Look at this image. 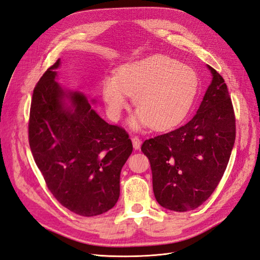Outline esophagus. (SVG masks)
<instances>
[{
    "label": "esophagus",
    "instance_id": "esophagus-1",
    "mask_svg": "<svg viewBox=\"0 0 260 260\" xmlns=\"http://www.w3.org/2000/svg\"><path fill=\"white\" fill-rule=\"evenodd\" d=\"M131 141L135 149H139L141 147V144H142V141H141L138 137H131Z\"/></svg>",
    "mask_w": 260,
    "mask_h": 260
}]
</instances>
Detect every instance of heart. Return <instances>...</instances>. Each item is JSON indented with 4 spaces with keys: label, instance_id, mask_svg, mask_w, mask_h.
<instances>
[{
    "label": "heart",
    "instance_id": "heart-1",
    "mask_svg": "<svg viewBox=\"0 0 260 260\" xmlns=\"http://www.w3.org/2000/svg\"><path fill=\"white\" fill-rule=\"evenodd\" d=\"M199 77L190 66L167 56H156L121 66L116 77L103 83V99L112 120L121 118L133 98L138 111L129 124L164 131L176 127L191 111L198 93Z\"/></svg>",
    "mask_w": 260,
    "mask_h": 260
}]
</instances>
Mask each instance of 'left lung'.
<instances>
[{
	"label": "left lung",
	"mask_w": 260,
	"mask_h": 260,
	"mask_svg": "<svg viewBox=\"0 0 260 260\" xmlns=\"http://www.w3.org/2000/svg\"><path fill=\"white\" fill-rule=\"evenodd\" d=\"M212 80L192 119L145 140L153 191L160 206L183 212L201 206L215 191L235 141V117L223 78L207 65Z\"/></svg>",
	"instance_id": "left-lung-1"
}]
</instances>
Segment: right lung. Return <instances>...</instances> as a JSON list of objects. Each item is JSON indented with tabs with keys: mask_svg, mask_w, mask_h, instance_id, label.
<instances>
[{
	"mask_svg": "<svg viewBox=\"0 0 260 260\" xmlns=\"http://www.w3.org/2000/svg\"><path fill=\"white\" fill-rule=\"evenodd\" d=\"M59 65L57 59L34 90L29 145L54 198L77 215L98 216L119 199L132 142L122 128L102 119L82 92L55 81Z\"/></svg>",
	"mask_w": 260,
	"mask_h": 260,
	"instance_id": "right-lung-1",
	"label": "right lung"
}]
</instances>
